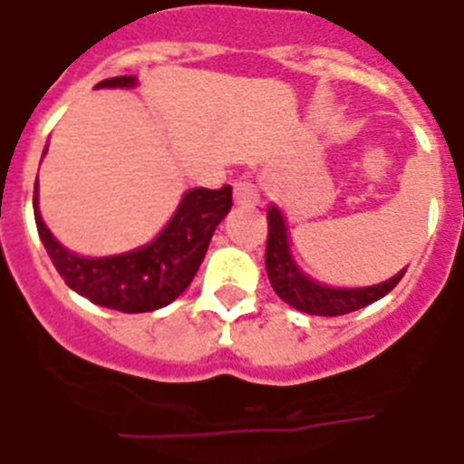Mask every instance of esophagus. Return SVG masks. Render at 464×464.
Returning a JSON list of instances; mask_svg holds the SVG:
<instances>
[{"instance_id":"1","label":"esophagus","mask_w":464,"mask_h":464,"mask_svg":"<svg viewBox=\"0 0 464 464\" xmlns=\"http://www.w3.org/2000/svg\"><path fill=\"white\" fill-rule=\"evenodd\" d=\"M235 202L239 207H256L260 202V190L253 181L235 183Z\"/></svg>"}]
</instances>
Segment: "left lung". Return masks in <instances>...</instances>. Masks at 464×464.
<instances>
[{"mask_svg":"<svg viewBox=\"0 0 464 464\" xmlns=\"http://www.w3.org/2000/svg\"><path fill=\"white\" fill-rule=\"evenodd\" d=\"M267 253H265V267H267L269 283H272L274 293L290 304L293 309L304 311L311 315H343L351 311H358L362 306L372 304L376 299L385 297L395 288L400 278L404 276L407 267L397 272L395 276L383 283L374 285H364V288H337V285H327L318 278L309 276L304 269L299 267L297 260L290 248V232L285 216L276 204L267 207Z\"/></svg>","mask_w":464,"mask_h":464,"instance_id":"1","label":"left lung"}]
</instances>
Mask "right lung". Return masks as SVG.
I'll return each mask as SVG.
<instances>
[{"label":"right lung","mask_w":464,"mask_h":464,"mask_svg":"<svg viewBox=\"0 0 464 464\" xmlns=\"http://www.w3.org/2000/svg\"><path fill=\"white\" fill-rule=\"evenodd\" d=\"M102 88H137V76L100 81ZM48 153V146L44 155ZM41 155V160H44ZM34 220L48 257L73 293L92 304L122 314H143L171 304L190 285L207 256L208 241L232 208V188L186 190L174 216L149 244L116 256L90 257L69 251L46 227L39 211V176L34 183Z\"/></svg>","instance_id":"add662e5"}]
</instances>
